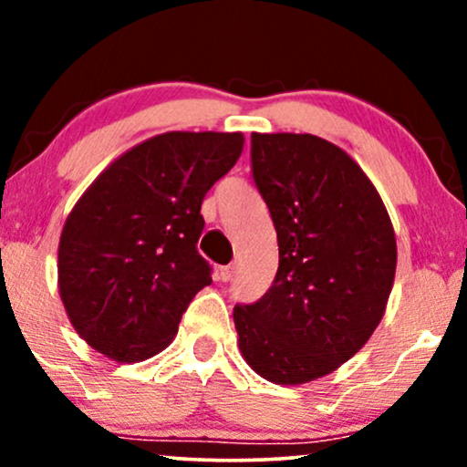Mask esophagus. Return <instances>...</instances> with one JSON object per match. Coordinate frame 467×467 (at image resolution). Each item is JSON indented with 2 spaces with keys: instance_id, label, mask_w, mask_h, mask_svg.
<instances>
[{
  "instance_id": "esophagus-1",
  "label": "esophagus",
  "mask_w": 467,
  "mask_h": 467,
  "mask_svg": "<svg viewBox=\"0 0 467 467\" xmlns=\"http://www.w3.org/2000/svg\"><path fill=\"white\" fill-rule=\"evenodd\" d=\"M217 276H219V281H223V283H228V281H233V276H234V265H222L217 270Z\"/></svg>"
}]
</instances>
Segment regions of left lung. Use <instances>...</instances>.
I'll use <instances>...</instances> for the list:
<instances>
[{"label": "left lung", "mask_w": 467, "mask_h": 467, "mask_svg": "<svg viewBox=\"0 0 467 467\" xmlns=\"http://www.w3.org/2000/svg\"><path fill=\"white\" fill-rule=\"evenodd\" d=\"M252 180L278 239V270L234 307L239 349L261 378L336 371L382 320L398 264L390 219L364 171L312 133H252Z\"/></svg>", "instance_id": "1"}]
</instances>
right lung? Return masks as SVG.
Instances as JSON below:
<instances>
[{"label":"right lung","mask_w":467,"mask_h":467,"mask_svg":"<svg viewBox=\"0 0 467 467\" xmlns=\"http://www.w3.org/2000/svg\"><path fill=\"white\" fill-rule=\"evenodd\" d=\"M241 149V133L169 131L120 155L85 191L61 233L58 292L96 351L140 362L173 340L213 283L197 252L202 202Z\"/></svg>","instance_id":"obj_1"}]
</instances>
